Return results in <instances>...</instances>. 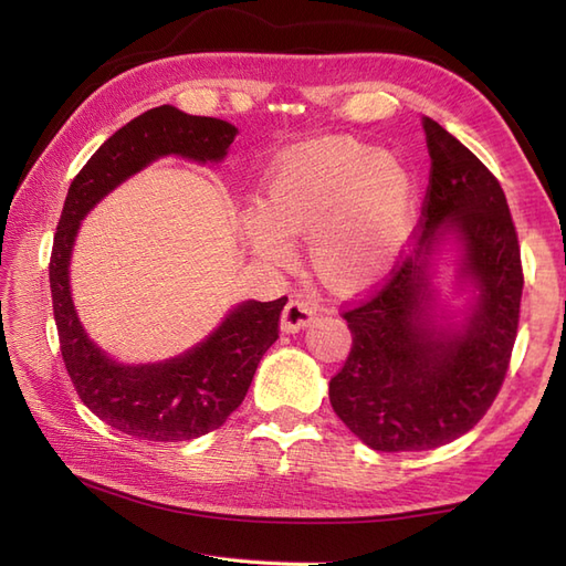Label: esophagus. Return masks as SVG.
Wrapping results in <instances>:
<instances>
[{
  "mask_svg": "<svg viewBox=\"0 0 566 566\" xmlns=\"http://www.w3.org/2000/svg\"><path fill=\"white\" fill-rule=\"evenodd\" d=\"M314 316H316L314 304H311L308 298L296 294V296L290 298V304L284 306L280 326H282L284 333H298L302 328L311 326V321H314Z\"/></svg>",
  "mask_w": 566,
  "mask_h": 566,
  "instance_id": "1",
  "label": "esophagus"
}]
</instances>
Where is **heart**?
Here are the masks:
<instances>
[{"instance_id": "b5f03b06", "label": "heart", "mask_w": 566, "mask_h": 566, "mask_svg": "<svg viewBox=\"0 0 566 566\" xmlns=\"http://www.w3.org/2000/svg\"><path fill=\"white\" fill-rule=\"evenodd\" d=\"M416 211V182L389 150L350 138L298 143L274 160L260 207L240 233L264 262H286L306 238L316 280L335 294H363L399 262Z\"/></svg>"}]
</instances>
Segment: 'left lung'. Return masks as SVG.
Here are the masks:
<instances>
[{
	"label": "left lung",
	"instance_id": "1",
	"mask_svg": "<svg viewBox=\"0 0 566 566\" xmlns=\"http://www.w3.org/2000/svg\"><path fill=\"white\" fill-rule=\"evenodd\" d=\"M430 187L423 233L369 302L345 311L353 347L328 396L343 423L379 452H418L472 430L494 403L518 331L523 270L496 177L450 130L423 116ZM455 252V285L470 294L444 310L437 262Z\"/></svg>",
	"mask_w": 566,
	"mask_h": 566
}]
</instances>
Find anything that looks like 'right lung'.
<instances>
[{
  "label": "right lung",
  "instance_id": "obj_1",
  "mask_svg": "<svg viewBox=\"0 0 566 566\" xmlns=\"http://www.w3.org/2000/svg\"><path fill=\"white\" fill-rule=\"evenodd\" d=\"M238 128L221 118L189 116L170 104L140 114L92 155L72 179L53 240L51 294L60 353L82 403L106 426L140 440H195L226 423L243 403L262 355L280 338L286 296L240 302L219 328L163 363L126 365L94 343L77 316L70 290V258L80 223L128 177L160 158L219 165Z\"/></svg>",
  "mask_w": 566,
  "mask_h": 566
}]
</instances>
